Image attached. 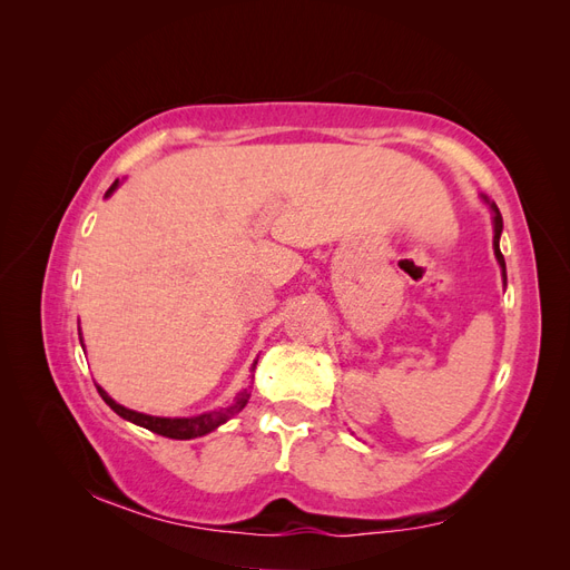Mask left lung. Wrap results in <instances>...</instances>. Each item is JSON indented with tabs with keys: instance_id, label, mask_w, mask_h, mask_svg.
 <instances>
[{
	"instance_id": "8db88e82",
	"label": "left lung",
	"mask_w": 570,
	"mask_h": 570,
	"mask_svg": "<svg viewBox=\"0 0 570 570\" xmlns=\"http://www.w3.org/2000/svg\"><path fill=\"white\" fill-rule=\"evenodd\" d=\"M492 212H494V256H497V262H499V266H502V271H504V281H507V264H504V256H502V249H499V235H502V228H504V223H502V214H499V209L497 206L492 204Z\"/></svg>"
}]
</instances>
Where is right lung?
I'll list each match as a JSON object with an SVG mask.
<instances>
[{
    "label": "right lung",
    "instance_id": "add662e5",
    "mask_svg": "<svg viewBox=\"0 0 570 570\" xmlns=\"http://www.w3.org/2000/svg\"><path fill=\"white\" fill-rule=\"evenodd\" d=\"M116 187H118V180H114L107 197L114 193ZM97 392L101 394V400H105L118 413L120 419H126V421H130L135 425H142V428L151 430V433L170 438V440H193V438H202L206 433H212V430H216L220 423H226L228 419H233L237 411H243L247 400H249V394H252L249 390H243V392L235 396L233 404L223 406L218 411H212V413H202V416H193V419H159V416H147V413H137V411H130L126 406L116 404L111 396L105 390H101L99 385H97Z\"/></svg>",
    "mask_w": 570,
    "mask_h": 570
}]
</instances>
